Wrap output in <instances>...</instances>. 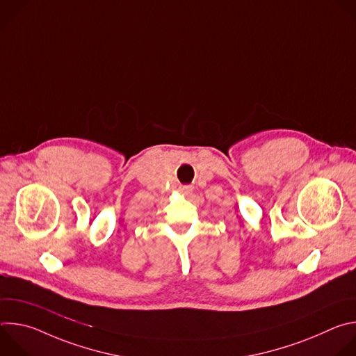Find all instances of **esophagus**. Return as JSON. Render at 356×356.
I'll list each match as a JSON object with an SVG mask.
<instances>
[{
    "mask_svg": "<svg viewBox=\"0 0 356 356\" xmlns=\"http://www.w3.org/2000/svg\"><path fill=\"white\" fill-rule=\"evenodd\" d=\"M179 191L183 193V194H188V193L191 191V187H190V186H181V187L179 188Z\"/></svg>",
    "mask_w": 356,
    "mask_h": 356,
    "instance_id": "obj_1",
    "label": "esophagus"
}]
</instances>
